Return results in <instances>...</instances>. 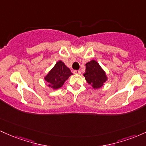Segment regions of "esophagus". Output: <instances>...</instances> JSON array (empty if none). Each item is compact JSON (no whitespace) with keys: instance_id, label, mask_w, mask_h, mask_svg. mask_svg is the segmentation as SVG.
Here are the masks:
<instances>
[{"instance_id":"esophagus-1","label":"esophagus","mask_w":146,"mask_h":146,"mask_svg":"<svg viewBox=\"0 0 146 146\" xmlns=\"http://www.w3.org/2000/svg\"><path fill=\"white\" fill-rule=\"evenodd\" d=\"M73 73H74L75 74H80V73H81V71H80V70H75V71H73Z\"/></svg>"}]
</instances>
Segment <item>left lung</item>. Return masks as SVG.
Masks as SVG:
<instances>
[{
	"label": "left lung",
	"instance_id": "8db88e82",
	"mask_svg": "<svg viewBox=\"0 0 146 146\" xmlns=\"http://www.w3.org/2000/svg\"><path fill=\"white\" fill-rule=\"evenodd\" d=\"M84 75L87 82L94 88H100L107 80L105 72L95 60L86 64V72Z\"/></svg>",
	"mask_w": 146,
	"mask_h": 146
}]
</instances>
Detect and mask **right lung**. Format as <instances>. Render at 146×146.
<instances>
[{"mask_svg":"<svg viewBox=\"0 0 146 146\" xmlns=\"http://www.w3.org/2000/svg\"><path fill=\"white\" fill-rule=\"evenodd\" d=\"M72 73L70 69L62 61L58 62L51 71L45 77L48 86L53 89L61 87Z\"/></svg>","mask_w":146,"mask_h":146,"instance_id":"obj_1","label":"right lung"}]
</instances>
